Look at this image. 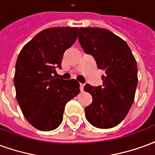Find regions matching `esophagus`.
<instances>
[{"label": "esophagus", "instance_id": "obj_1", "mask_svg": "<svg viewBox=\"0 0 155 155\" xmlns=\"http://www.w3.org/2000/svg\"><path fill=\"white\" fill-rule=\"evenodd\" d=\"M84 84H81V83H80V90H81V91H84Z\"/></svg>", "mask_w": 155, "mask_h": 155}]
</instances>
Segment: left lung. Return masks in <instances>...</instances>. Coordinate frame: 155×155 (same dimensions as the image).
<instances>
[{
  "label": "left lung",
  "mask_w": 155,
  "mask_h": 155,
  "mask_svg": "<svg viewBox=\"0 0 155 155\" xmlns=\"http://www.w3.org/2000/svg\"><path fill=\"white\" fill-rule=\"evenodd\" d=\"M78 40L84 53L93 56L98 69L104 71L102 85L84 87L93 98L84 109L85 117L96 128H113L126 117L134 100L136 61L126 42L105 29L81 27Z\"/></svg>",
  "instance_id": "obj_1"
}]
</instances>
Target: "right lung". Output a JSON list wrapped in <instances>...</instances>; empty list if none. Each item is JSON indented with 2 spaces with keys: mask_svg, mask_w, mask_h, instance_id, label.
<instances>
[{
  "mask_svg": "<svg viewBox=\"0 0 155 155\" xmlns=\"http://www.w3.org/2000/svg\"><path fill=\"white\" fill-rule=\"evenodd\" d=\"M76 27L42 31L20 52L14 77L16 100L29 123L42 131L56 129L62 122L64 106L80 93L75 80L53 76L61 69L64 51L77 38Z\"/></svg>",
  "mask_w": 155,
  "mask_h": 155,
  "instance_id": "add662e5",
  "label": "right lung"
}]
</instances>
